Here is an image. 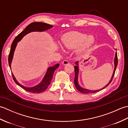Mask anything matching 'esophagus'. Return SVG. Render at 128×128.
<instances>
[{"mask_svg":"<svg viewBox=\"0 0 128 128\" xmlns=\"http://www.w3.org/2000/svg\"><path fill=\"white\" fill-rule=\"evenodd\" d=\"M62 64H63V65H64V66H66V65L69 64V62L68 61L66 60H64L63 62H62Z\"/></svg>","mask_w":128,"mask_h":128,"instance_id":"34e87169","label":"esophagus"}]
</instances>
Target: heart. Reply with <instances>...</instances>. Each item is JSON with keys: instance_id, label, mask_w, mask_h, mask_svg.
<instances>
[{"instance_id": "b5f03b06", "label": "heart", "mask_w": 128, "mask_h": 128, "mask_svg": "<svg viewBox=\"0 0 128 128\" xmlns=\"http://www.w3.org/2000/svg\"><path fill=\"white\" fill-rule=\"evenodd\" d=\"M62 41L67 49L73 50L78 48V53L81 54L89 48L94 43V38L80 32H71L63 36Z\"/></svg>"}]
</instances>
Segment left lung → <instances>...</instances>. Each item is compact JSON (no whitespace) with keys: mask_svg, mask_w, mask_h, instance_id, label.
Instances as JSON below:
<instances>
[{"mask_svg":"<svg viewBox=\"0 0 128 128\" xmlns=\"http://www.w3.org/2000/svg\"><path fill=\"white\" fill-rule=\"evenodd\" d=\"M115 50H116V49H115ZM76 66L74 67V69H75V78H74V84L76 86V88L78 89V91H79L80 92H82L83 94H90V93H94V92H97L98 91H100V90H102L103 88H104L108 86L109 85V84L112 81L114 75V73L116 69V66L118 65V58H117V53L116 52L115 54V57H114V71L113 72V74L112 76V78H111L109 82H108L107 85H106L105 86L103 87L102 88H100L98 90H88V89H86L85 88H83L82 87H81L80 84H78V74H79V66H78V62H75Z\"/></svg>","mask_w":128,"mask_h":128,"instance_id":"1","label":"left lung"}]
</instances>
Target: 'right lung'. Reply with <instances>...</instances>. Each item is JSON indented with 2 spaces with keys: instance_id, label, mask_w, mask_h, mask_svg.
Masks as SVG:
<instances>
[{
  "instance_id": "obj_1",
  "label": "right lung",
  "mask_w": 128,
  "mask_h": 128,
  "mask_svg": "<svg viewBox=\"0 0 128 128\" xmlns=\"http://www.w3.org/2000/svg\"><path fill=\"white\" fill-rule=\"evenodd\" d=\"M52 28H53V26L52 25H49V24L46 23L39 22H33L28 25L22 32H21L20 34H18V36H16L14 40H13L12 46H11L9 58H8V62H9V65L11 70H12V68H11V65H12L14 54V52L16 46H17L18 43V42H20L25 35L30 33V32H43L45 31H47L48 30H50ZM59 66V64H57L54 66L49 67L47 69V72H46V74L44 76V77H43L42 80L40 81L38 85L33 87H26L21 85V84H20V83H19L18 82V81L16 79V78L14 76V75L12 72V73L13 79L14 80L15 83L19 86H20L21 88H22L23 89L25 90L28 91L30 92H32V93H40V92H42L46 90L48 86L50 85L51 80L52 79L54 71L58 68Z\"/></svg>"
}]
</instances>
